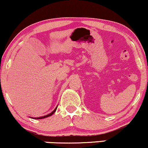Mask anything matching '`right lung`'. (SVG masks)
Listing matches in <instances>:
<instances>
[{
    "label": "right lung",
    "instance_id": "right-lung-1",
    "mask_svg": "<svg viewBox=\"0 0 148 148\" xmlns=\"http://www.w3.org/2000/svg\"><path fill=\"white\" fill-rule=\"evenodd\" d=\"M57 106L55 108V110H54L53 111H52L51 113H49V114H48V115H46L42 116V117H31V118H33V119H44V118H46V117H50V116H51V115H53V114L55 113V111H56V110H57Z\"/></svg>",
    "mask_w": 148,
    "mask_h": 148
}]
</instances>
